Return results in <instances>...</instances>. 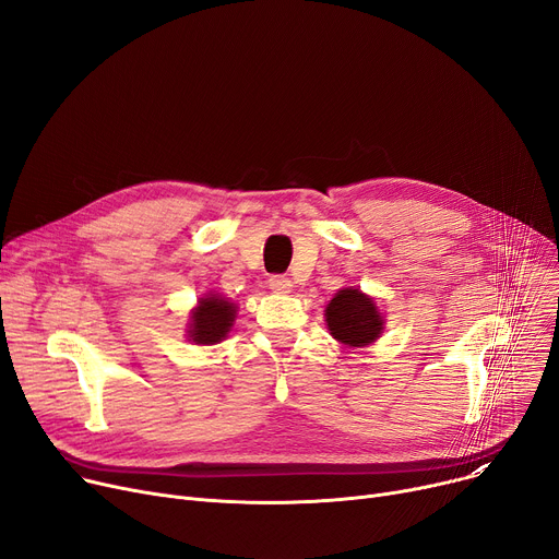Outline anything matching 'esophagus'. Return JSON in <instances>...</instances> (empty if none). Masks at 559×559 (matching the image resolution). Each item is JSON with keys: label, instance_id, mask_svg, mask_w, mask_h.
<instances>
[{"label": "esophagus", "instance_id": "34e87169", "mask_svg": "<svg viewBox=\"0 0 559 559\" xmlns=\"http://www.w3.org/2000/svg\"><path fill=\"white\" fill-rule=\"evenodd\" d=\"M270 289L276 292V295H287V292H292V281L287 276H272Z\"/></svg>", "mask_w": 559, "mask_h": 559}]
</instances>
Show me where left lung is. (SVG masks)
Masks as SVG:
<instances>
[{
    "instance_id": "left-lung-1",
    "label": "left lung",
    "mask_w": 559,
    "mask_h": 559,
    "mask_svg": "<svg viewBox=\"0 0 559 559\" xmlns=\"http://www.w3.org/2000/svg\"><path fill=\"white\" fill-rule=\"evenodd\" d=\"M326 326L346 346H369L383 333L385 319L371 297L358 287H344L326 306Z\"/></svg>"
}]
</instances>
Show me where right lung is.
Returning a JSON list of instances; mask_svg holds the SVG:
<instances>
[{
  "label": "right lung",
  "mask_w": 559,
  "mask_h": 559,
  "mask_svg": "<svg viewBox=\"0 0 559 559\" xmlns=\"http://www.w3.org/2000/svg\"><path fill=\"white\" fill-rule=\"evenodd\" d=\"M235 314H238V306L226 301L219 295H205L190 312L188 340L205 346L222 342L233 329Z\"/></svg>",
  "instance_id": "add662e5"
}]
</instances>
